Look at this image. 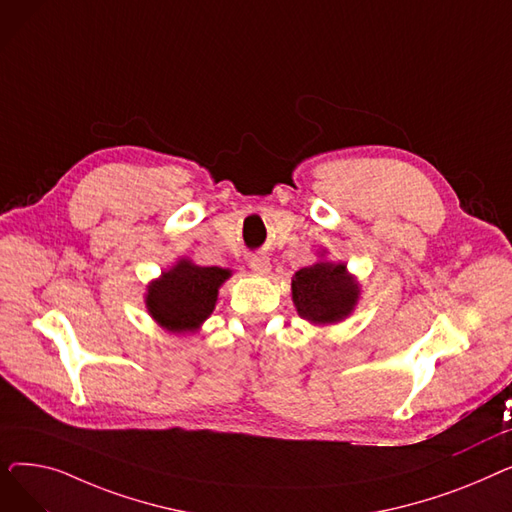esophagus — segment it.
<instances>
[{
	"mask_svg": "<svg viewBox=\"0 0 512 512\" xmlns=\"http://www.w3.org/2000/svg\"><path fill=\"white\" fill-rule=\"evenodd\" d=\"M249 265H251V270L255 272V274H259V276H265L267 272H270V261H267V257H253L251 261H249Z\"/></svg>",
	"mask_w": 512,
	"mask_h": 512,
	"instance_id": "34e87169",
	"label": "esophagus"
}]
</instances>
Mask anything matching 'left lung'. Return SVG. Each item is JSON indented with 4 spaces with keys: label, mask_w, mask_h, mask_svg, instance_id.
Instances as JSON below:
<instances>
[{
    "label": "left lung",
    "mask_w": 512,
    "mask_h": 512,
    "mask_svg": "<svg viewBox=\"0 0 512 512\" xmlns=\"http://www.w3.org/2000/svg\"><path fill=\"white\" fill-rule=\"evenodd\" d=\"M328 251L319 253L313 265L292 276V303L299 317L313 326H336L351 317L361 301V284L348 272L344 261H332Z\"/></svg>",
    "instance_id": "8db88e82"
}]
</instances>
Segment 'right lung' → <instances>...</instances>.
I'll use <instances>...</instances> for the list:
<instances>
[{
  "mask_svg": "<svg viewBox=\"0 0 512 512\" xmlns=\"http://www.w3.org/2000/svg\"><path fill=\"white\" fill-rule=\"evenodd\" d=\"M230 276L232 270L226 267H205L180 257L147 284V313L170 334H195L211 317L220 288Z\"/></svg>",
  "mask_w": 512,
  "mask_h": 512,
  "instance_id": "add662e5",
  "label": "right lung"
}]
</instances>
